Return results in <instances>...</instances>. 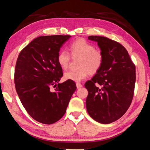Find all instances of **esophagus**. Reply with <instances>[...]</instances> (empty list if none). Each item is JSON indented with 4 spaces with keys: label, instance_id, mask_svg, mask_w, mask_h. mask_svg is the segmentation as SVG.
Segmentation results:
<instances>
[{
    "label": "esophagus",
    "instance_id": "obj_1",
    "mask_svg": "<svg viewBox=\"0 0 150 150\" xmlns=\"http://www.w3.org/2000/svg\"><path fill=\"white\" fill-rule=\"evenodd\" d=\"M76 86H77V88H79L83 87V85L81 84V83H76Z\"/></svg>",
    "mask_w": 150,
    "mask_h": 150
}]
</instances>
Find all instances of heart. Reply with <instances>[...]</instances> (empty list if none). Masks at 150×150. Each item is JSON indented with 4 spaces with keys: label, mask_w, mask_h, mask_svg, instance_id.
<instances>
[{
    "label": "heart",
    "mask_w": 150,
    "mask_h": 150,
    "mask_svg": "<svg viewBox=\"0 0 150 150\" xmlns=\"http://www.w3.org/2000/svg\"><path fill=\"white\" fill-rule=\"evenodd\" d=\"M69 53L73 58H79L77 70H69L65 72L64 78L75 82L84 79L88 73L91 75L98 72L104 63L105 56L102 51L95 49L93 44L84 39H77L69 45ZM57 63L63 69H67L71 61V56L65 50L58 53Z\"/></svg>",
    "instance_id": "heart-1"
}]
</instances>
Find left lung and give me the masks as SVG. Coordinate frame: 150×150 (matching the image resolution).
<instances>
[{
	"instance_id": "left-lung-1",
	"label": "left lung",
	"mask_w": 150,
	"mask_h": 150,
	"mask_svg": "<svg viewBox=\"0 0 150 150\" xmlns=\"http://www.w3.org/2000/svg\"><path fill=\"white\" fill-rule=\"evenodd\" d=\"M105 59L101 69L85 83L88 91L86 107L88 115L101 124L121 118L130 107L136 82V67L126 48L108 38L91 35Z\"/></svg>"
}]
</instances>
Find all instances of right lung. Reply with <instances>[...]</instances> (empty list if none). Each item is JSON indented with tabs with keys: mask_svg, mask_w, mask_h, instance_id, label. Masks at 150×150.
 Returning <instances> with one entry per match:
<instances>
[{
	"mask_svg": "<svg viewBox=\"0 0 150 150\" xmlns=\"http://www.w3.org/2000/svg\"><path fill=\"white\" fill-rule=\"evenodd\" d=\"M71 35L40 36L28 44L18 57L15 87L22 105L31 117L52 124L60 120L77 87L74 81L59 83L62 68L57 57ZM55 88L53 91L52 87Z\"/></svg>",
	"mask_w": 150,
	"mask_h": 150,
	"instance_id": "right-lung-1",
	"label": "right lung"
}]
</instances>
